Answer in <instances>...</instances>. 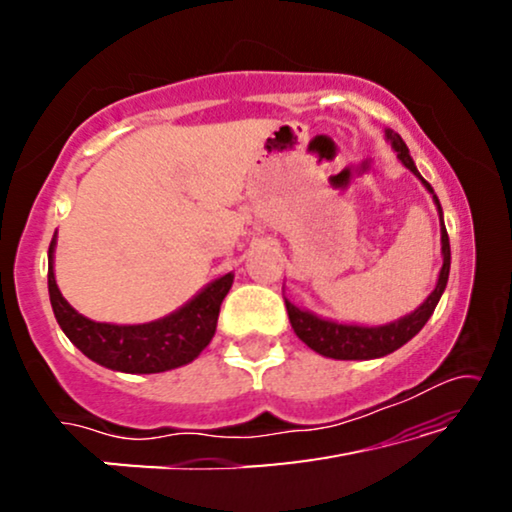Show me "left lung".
I'll list each match as a JSON object with an SVG mask.
<instances>
[{
    "label": "left lung",
    "instance_id": "8db88e82",
    "mask_svg": "<svg viewBox=\"0 0 512 512\" xmlns=\"http://www.w3.org/2000/svg\"><path fill=\"white\" fill-rule=\"evenodd\" d=\"M387 139L391 142V149L396 151V156L401 163L408 167L412 174H417L426 186V191L433 195V202H436L438 214H440V244H443V268H440L436 289L431 291V296L424 300L422 305L417 307L415 312L405 314V317L391 321V324L384 326H359V324H338V321L321 319L317 314L300 310L291 303L289 298H284L286 312H289V321L293 331L300 340L305 342L307 347L314 349V352L321 356H328V359H340V361H366V359H380V356H387L396 352L398 347H403L405 342L415 338V335L422 331L426 321L436 310L440 296H443L447 277H450V237H447L445 223H443V207L433 193L429 181H426L422 174L417 172L415 160L410 158V151L401 135L387 130Z\"/></svg>",
    "mask_w": 512,
    "mask_h": 512
}]
</instances>
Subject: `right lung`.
Returning a JSON list of instances; mask_svg holds the SVG:
<instances>
[{
    "label": "right lung",
    "instance_id": "add662e5",
    "mask_svg": "<svg viewBox=\"0 0 512 512\" xmlns=\"http://www.w3.org/2000/svg\"><path fill=\"white\" fill-rule=\"evenodd\" d=\"M53 251L55 237L48 247V296L60 328L90 361L121 373H165L198 359L214 338L221 303L233 286V272H228L163 319L135 326L100 324L83 317L62 298L55 284Z\"/></svg>",
    "mask_w": 512,
    "mask_h": 512
}]
</instances>
